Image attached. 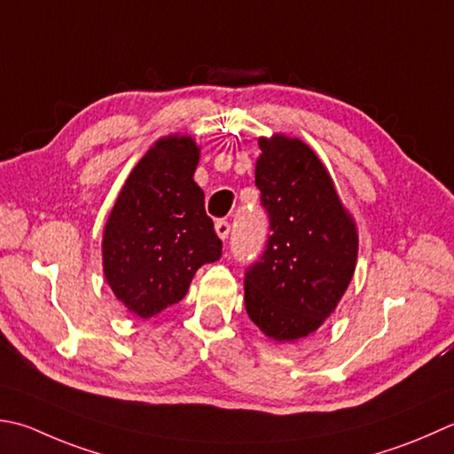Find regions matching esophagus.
Listing matches in <instances>:
<instances>
[{
	"mask_svg": "<svg viewBox=\"0 0 454 454\" xmlns=\"http://www.w3.org/2000/svg\"><path fill=\"white\" fill-rule=\"evenodd\" d=\"M215 228H216V234H218L222 239L228 238V234H230V222H228V220H216Z\"/></svg>",
	"mask_w": 454,
	"mask_h": 454,
	"instance_id": "1",
	"label": "esophagus"
}]
</instances>
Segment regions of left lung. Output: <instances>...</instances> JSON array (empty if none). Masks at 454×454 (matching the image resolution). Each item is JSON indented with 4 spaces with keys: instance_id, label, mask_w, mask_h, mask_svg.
Wrapping results in <instances>:
<instances>
[{
    "instance_id": "1",
    "label": "left lung",
    "mask_w": 454,
    "mask_h": 454,
    "mask_svg": "<svg viewBox=\"0 0 454 454\" xmlns=\"http://www.w3.org/2000/svg\"><path fill=\"white\" fill-rule=\"evenodd\" d=\"M255 186L268 212V242L246 268L247 317L273 340L315 333L352 279L358 236L333 179L301 139H262Z\"/></svg>"
}]
</instances>
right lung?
Instances as JSON below:
<instances>
[{
	"label": "right lung",
	"mask_w": 454,
	"mask_h": 454,
	"mask_svg": "<svg viewBox=\"0 0 454 454\" xmlns=\"http://www.w3.org/2000/svg\"><path fill=\"white\" fill-rule=\"evenodd\" d=\"M199 147L165 137L126 181L104 230V273L131 313L149 318L186 295L192 275L222 255V239L192 181Z\"/></svg>",
	"instance_id": "1"
}]
</instances>
